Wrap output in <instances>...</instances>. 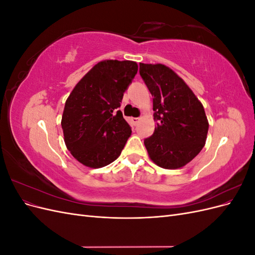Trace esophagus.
I'll return each mask as SVG.
<instances>
[{
    "label": "esophagus",
    "mask_w": 255,
    "mask_h": 255,
    "mask_svg": "<svg viewBox=\"0 0 255 255\" xmlns=\"http://www.w3.org/2000/svg\"><path fill=\"white\" fill-rule=\"evenodd\" d=\"M139 120H140V118H132V121H133V123H134L135 126L137 125L138 122H139Z\"/></svg>",
    "instance_id": "obj_1"
}]
</instances>
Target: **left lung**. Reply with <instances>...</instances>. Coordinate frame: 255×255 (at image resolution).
I'll use <instances>...</instances> for the list:
<instances>
[{"label":"left lung","instance_id":"1","mask_svg":"<svg viewBox=\"0 0 255 255\" xmlns=\"http://www.w3.org/2000/svg\"><path fill=\"white\" fill-rule=\"evenodd\" d=\"M139 73L153 97L154 133L144 139L154 164L179 169L205 144L208 121L204 107L172 69L163 64H139Z\"/></svg>","mask_w":255,"mask_h":255}]
</instances>
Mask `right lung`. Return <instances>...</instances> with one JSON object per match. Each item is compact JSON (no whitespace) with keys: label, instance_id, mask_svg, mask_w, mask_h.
I'll return each instance as SVG.
<instances>
[{"label":"right lung","instance_id":"obj_1","mask_svg":"<svg viewBox=\"0 0 255 255\" xmlns=\"http://www.w3.org/2000/svg\"><path fill=\"white\" fill-rule=\"evenodd\" d=\"M138 65L106 59L92 67L68 97L61 117L67 149L81 164L102 168L117 159L132 133L121 111Z\"/></svg>","mask_w":255,"mask_h":255}]
</instances>
